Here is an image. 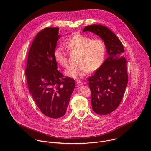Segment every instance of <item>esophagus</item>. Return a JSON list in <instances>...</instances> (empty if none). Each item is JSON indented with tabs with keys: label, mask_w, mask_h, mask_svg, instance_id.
Returning <instances> with one entry per match:
<instances>
[{
	"label": "esophagus",
	"mask_w": 151,
	"mask_h": 151,
	"mask_svg": "<svg viewBox=\"0 0 151 151\" xmlns=\"http://www.w3.org/2000/svg\"><path fill=\"white\" fill-rule=\"evenodd\" d=\"M76 84L78 86H81L83 84V83L81 81H80V80H78L76 81Z\"/></svg>",
	"instance_id": "34e87169"
}]
</instances>
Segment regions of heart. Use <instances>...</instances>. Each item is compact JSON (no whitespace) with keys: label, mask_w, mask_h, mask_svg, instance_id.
<instances>
[{"label":"heart","mask_w":151,"mask_h":151,"mask_svg":"<svg viewBox=\"0 0 151 151\" xmlns=\"http://www.w3.org/2000/svg\"><path fill=\"white\" fill-rule=\"evenodd\" d=\"M64 46L70 52H78L77 63L65 71L66 76L81 79L90 71H95L101 67L106 56V45L101 39H91L87 36L76 34L64 42ZM55 61L63 67H67L68 59L61 47L56 48L53 53Z\"/></svg>","instance_id":"1"}]
</instances>
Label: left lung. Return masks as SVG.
<instances>
[{"mask_svg":"<svg viewBox=\"0 0 151 151\" xmlns=\"http://www.w3.org/2000/svg\"><path fill=\"white\" fill-rule=\"evenodd\" d=\"M83 32L95 33L106 45L108 57L88 81L93 111L99 115H107L119 106L127 84L124 49L116 35L105 26H86Z\"/></svg>","mask_w":151,"mask_h":151,"instance_id":"left-lung-1","label":"left lung"}]
</instances>
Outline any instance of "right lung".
<instances>
[{
    "instance_id": "add662e5",
    "label": "right lung",
    "mask_w": 151,
    "mask_h": 151,
    "mask_svg": "<svg viewBox=\"0 0 151 151\" xmlns=\"http://www.w3.org/2000/svg\"><path fill=\"white\" fill-rule=\"evenodd\" d=\"M59 28L48 27L39 32L29 48L25 75L29 92L41 112L47 116H63L75 87V80L57 70L53 53Z\"/></svg>"
}]
</instances>
